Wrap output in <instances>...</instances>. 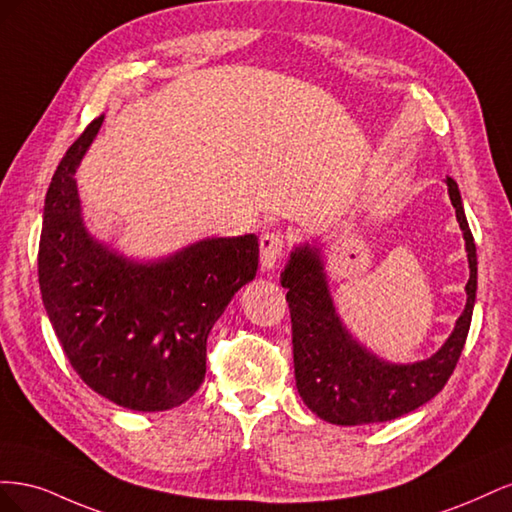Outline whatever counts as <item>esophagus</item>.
<instances>
[{
    "instance_id": "esophagus-1",
    "label": "esophagus",
    "mask_w": 512,
    "mask_h": 512,
    "mask_svg": "<svg viewBox=\"0 0 512 512\" xmlns=\"http://www.w3.org/2000/svg\"><path fill=\"white\" fill-rule=\"evenodd\" d=\"M284 237L280 232H265L260 237V267L262 271H273L282 256Z\"/></svg>"
}]
</instances>
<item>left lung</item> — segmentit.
<instances>
[{"label":"left lung","instance_id":"obj_1","mask_svg":"<svg viewBox=\"0 0 512 512\" xmlns=\"http://www.w3.org/2000/svg\"><path fill=\"white\" fill-rule=\"evenodd\" d=\"M446 185L466 239L468 301L453 333L423 361L391 363L363 346L337 314L322 245L305 241L292 247L280 282L288 288L294 378L305 406L322 421L344 427L393 421L427 404L451 378L470 331L478 262L459 185L451 177Z\"/></svg>","mask_w":512,"mask_h":512}]
</instances>
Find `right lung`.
<instances>
[{
	"mask_svg": "<svg viewBox=\"0 0 512 512\" xmlns=\"http://www.w3.org/2000/svg\"><path fill=\"white\" fill-rule=\"evenodd\" d=\"M94 119L61 158L44 200L42 303L81 380L113 404L162 412L205 380L207 337L258 269V237H207L136 260L85 226L76 168L102 128Z\"/></svg>",
	"mask_w": 512,
	"mask_h": 512,
	"instance_id": "right-lung-1",
	"label": "right lung"
}]
</instances>
